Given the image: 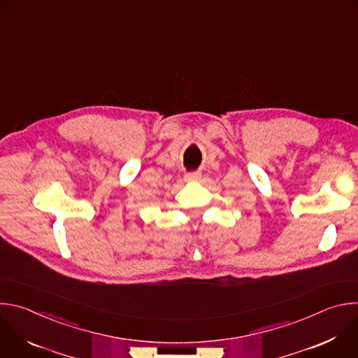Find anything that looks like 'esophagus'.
Instances as JSON below:
<instances>
[{"mask_svg":"<svg viewBox=\"0 0 358 358\" xmlns=\"http://www.w3.org/2000/svg\"><path fill=\"white\" fill-rule=\"evenodd\" d=\"M187 181H198L201 180V173H189L185 176Z\"/></svg>","mask_w":358,"mask_h":358,"instance_id":"esophagus-1","label":"esophagus"}]
</instances>
